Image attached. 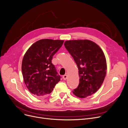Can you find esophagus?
Masks as SVG:
<instances>
[{"instance_id": "1", "label": "esophagus", "mask_w": 128, "mask_h": 128, "mask_svg": "<svg viewBox=\"0 0 128 128\" xmlns=\"http://www.w3.org/2000/svg\"><path fill=\"white\" fill-rule=\"evenodd\" d=\"M67 78H68V76H67L66 74L64 75L63 76V79H64V80H66L67 79Z\"/></svg>"}]
</instances>
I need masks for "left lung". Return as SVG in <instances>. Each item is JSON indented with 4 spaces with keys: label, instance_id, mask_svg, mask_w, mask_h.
I'll use <instances>...</instances> for the list:
<instances>
[{
    "label": "left lung",
    "instance_id": "obj_1",
    "mask_svg": "<svg viewBox=\"0 0 128 128\" xmlns=\"http://www.w3.org/2000/svg\"><path fill=\"white\" fill-rule=\"evenodd\" d=\"M64 45L79 70L80 84L73 94L82 98L91 96L100 89L106 75V62L103 51L88 39L67 40Z\"/></svg>",
    "mask_w": 128,
    "mask_h": 128
}]
</instances>
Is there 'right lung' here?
Masks as SVG:
<instances>
[{
  "mask_svg": "<svg viewBox=\"0 0 128 128\" xmlns=\"http://www.w3.org/2000/svg\"><path fill=\"white\" fill-rule=\"evenodd\" d=\"M64 42L63 40L40 39L24 55L22 64L24 80L28 91L35 96L44 97L50 94L60 80L52 60Z\"/></svg>",
  "mask_w": 128,
  "mask_h": 128,
  "instance_id": "right-lung-1",
  "label": "right lung"
}]
</instances>
